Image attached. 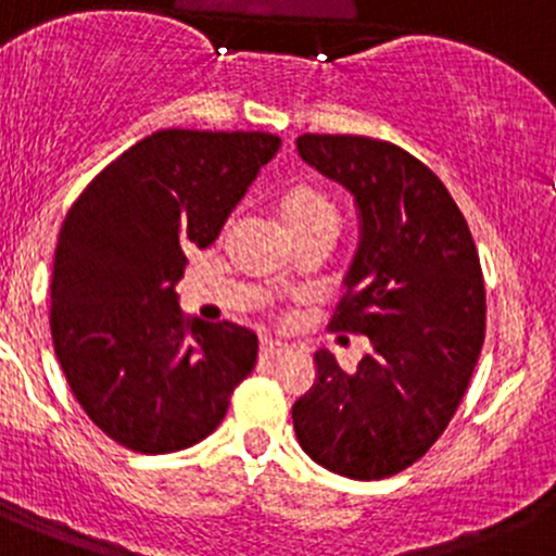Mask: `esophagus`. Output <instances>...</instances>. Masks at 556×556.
I'll use <instances>...</instances> for the list:
<instances>
[{
  "label": "esophagus",
  "instance_id": "1",
  "mask_svg": "<svg viewBox=\"0 0 556 556\" xmlns=\"http://www.w3.org/2000/svg\"><path fill=\"white\" fill-rule=\"evenodd\" d=\"M289 351V345L280 340H273V337H265V340L260 342V356L262 358H278L283 356V353Z\"/></svg>",
  "mask_w": 556,
  "mask_h": 556
}]
</instances>
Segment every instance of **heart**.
<instances>
[{
    "instance_id": "obj_1",
    "label": "heart",
    "mask_w": 556,
    "mask_h": 556,
    "mask_svg": "<svg viewBox=\"0 0 556 556\" xmlns=\"http://www.w3.org/2000/svg\"><path fill=\"white\" fill-rule=\"evenodd\" d=\"M278 214L291 230V236L296 238L307 236V232L316 230L318 225H326V222H337L334 205L316 187H291L278 200Z\"/></svg>"
}]
</instances>
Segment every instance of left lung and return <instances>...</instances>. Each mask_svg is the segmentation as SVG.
I'll return each mask as SVG.
<instances>
[{
    "label": "left lung",
    "mask_w": 556,
    "mask_h": 556,
    "mask_svg": "<svg viewBox=\"0 0 556 556\" xmlns=\"http://www.w3.org/2000/svg\"><path fill=\"white\" fill-rule=\"evenodd\" d=\"M296 152L353 194L358 249L331 329L369 337L345 371L316 353V382L291 409L300 447L348 479H386L450 426L484 342L477 245L447 187L388 141L305 134Z\"/></svg>",
    "instance_id": "left-lung-1"
}]
</instances>
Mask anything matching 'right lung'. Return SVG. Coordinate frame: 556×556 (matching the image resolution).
I'll use <instances>...</instances> for the list:
<instances>
[{
	"instance_id": "obj_1",
	"label": "right lung",
	"mask_w": 556,
	"mask_h": 556,
	"mask_svg": "<svg viewBox=\"0 0 556 556\" xmlns=\"http://www.w3.org/2000/svg\"><path fill=\"white\" fill-rule=\"evenodd\" d=\"M280 139L260 130H157L109 163L68 208L50 280V331L90 420L144 455L216 431L256 364L245 326L181 316L190 245L219 238Z\"/></svg>"
}]
</instances>
